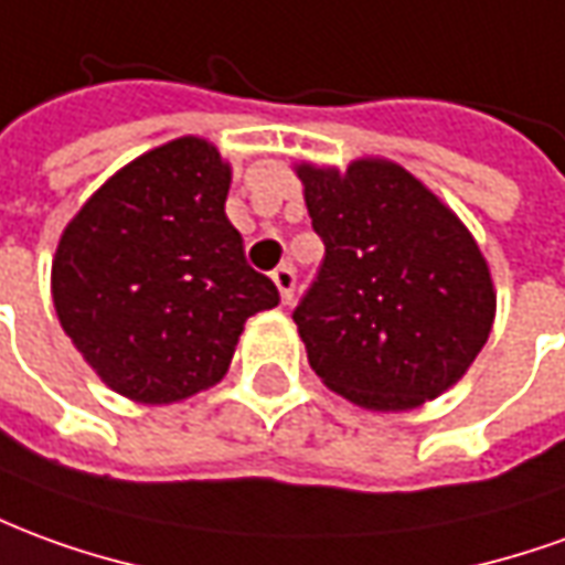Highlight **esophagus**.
<instances>
[{"instance_id":"esophagus-1","label":"esophagus","mask_w":565,"mask_h":565,"mask_svg":"<svg viewBox=\"0 0 565 565\" xmlns=\"http://www.w3.org/2000/svg\"><path fill=\"white\" fill-rule=\"evenodd\" d=\"M271 281L278 287V294H281L284 306L294 299V290H296V271L294 266H278V269L271 271Z\"/></svg>"}]
</instances>
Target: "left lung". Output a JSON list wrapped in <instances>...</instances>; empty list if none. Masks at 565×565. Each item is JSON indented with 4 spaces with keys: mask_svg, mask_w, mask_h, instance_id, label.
Returning <instances> with one entry per match:
<instances>
[{
    "mask_svg": "<svg viewBox=\"0 0 565 565\" xmlns=\"http://www.w3.org/2000/svg\"><path fill=\"white\" fill-rule=\"evenodd\" d=\"M294 171L323 242L318 281L294 311L311 370L373 413L440 397L495 321L475 235L397 161L364 156L345 171L296 161Z\"/></svg>",
    "mask_w": 565,
    "mask_h": 565,
    "instance_id": "left-lung-1",
    "label": "left lung"
}]
</instances>
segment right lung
<instances>
[{"label":"right lung","mask_w":565,"mask_h":565,"mask_svg":"<svg viewBox=\"0 0 565 565\" xmlns=\"http://www.w3.org/2000/svg\"><path fill=\"white\" fill-rule=\"evenodd\" d=\"M232 164L177 137L118 168L63 228L51 299L63 333L113 392L180 404L226 376L244 323L278 306L228 223Z\"/></svg>","instance_id":"right-lung-1"}]
</instances>
